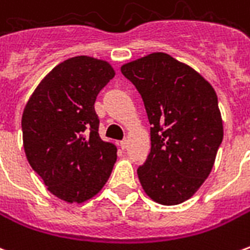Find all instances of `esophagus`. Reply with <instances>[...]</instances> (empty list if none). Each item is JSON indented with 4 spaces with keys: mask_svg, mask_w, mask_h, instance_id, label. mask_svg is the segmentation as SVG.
I'll return each instance as SVG.
<instances>
[{
    "mask_svg": "<svg viewBox=\"0 0 250 250\" xmlns=\"http://www.w3.org/2000/svg\"><path fill=\"white\" fill-rule=\"evenodd\" d=\"M119 146L122 147V150H125V148H127V139H123V141H120Z\"/></svg>",
    "mask_w": 250,
    "mask_h": 250,
    "instance_id": "obj_1",
    "label": "esophagus"
}]
</instances>
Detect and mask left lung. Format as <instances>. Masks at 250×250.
Returning a JSON list of instances; mask_svg holds the SVG:
<instances>
[{"label":"left lung","instance_id":"obj_1","mask_svg":"<svg viewBox=\"0 0 250 250\" xmlns=\"http://www.w3.org/2000/svg\"><path fill=\"white\" fill-rule=\"evenodd\" d=\"M120 71L141 93L151 125V151L138 168L142 188L158 204H182L209 177L224 138L214 88L162 52Z\"/></svg>","mask_w":250,"mask_h":250}]
</instances>
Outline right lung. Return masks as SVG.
Returning a JSON list of instances; mask_svg holds the SVG:
<instances>
[{"mask_svg":"<svg viewBox=\"0 0 250 250\" xmlns=\"http://www.w3.org/2000/svg\"><path fill=\"white\" fill-rule=\"evenodd\" d=\"M114 76V68L104 60L68 59L41 80L22 112L28 162L48 190L69 204L96 195L116 162V146L99 136L93 107Z\"/></svg>","mask_w":250,"mask_h":250,"instance_id":"1","label":"right lung"}]
</instances>
